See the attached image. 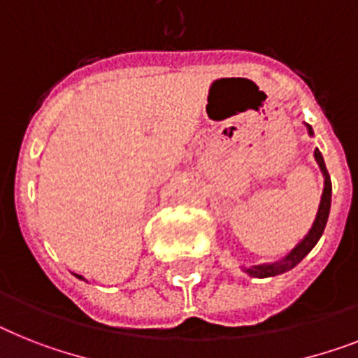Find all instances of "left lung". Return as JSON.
Returning a JSON list of instances; mask_svg holds the SVG:
<instances>
[{"label": "left lung", "instance_id": "left-lung-1", "mask_svg": "<svg viewBox=\"0 0 358 358\" xmlns=\"http://www.w3.org/2000/svg\"><path fill=\"white\" fill-rule=\"evenodd\" d=\"M306 128L307 133H309V137H313L315 133H313L311 126L306 124ZM315 161H317L318 168H320L322 172V177H324V190H322L320 205H318L317 215H315V221H313L311 229H309V232L300 239V243H298L291 252L285 254L282 259H278V262L252 265V267H241V271L249 274V276H252V278H271V276H278V274L287 273V271L294 268L303 258H306L307 254L311 252L313 247L318 243V239L324 234L327 217H329V208H331V179H329L326 162H324L322 153L318 152V148L315 150Z\"/></svg>", "mask_w": 358, "mask_h": 358}]
</instances>
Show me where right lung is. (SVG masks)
I'll return each mask as SVG.
<instances>
[{
	"label": "right lung",
	"instance_id": "1",
	"mask_svg": "<svg viewBox=\"0 0 358 358\" xmlns=\"http://www.w3.org/2000/svg\"><path fill=\"white\" fill-rule=\"evenodd\" d=\"M75 276H76V278H78V280H84V282H87V280H85L84 276H82V274H75Z\"/></svg>",
	"mask_w": 358,
	"mask_h": 358
}]
</instances>
